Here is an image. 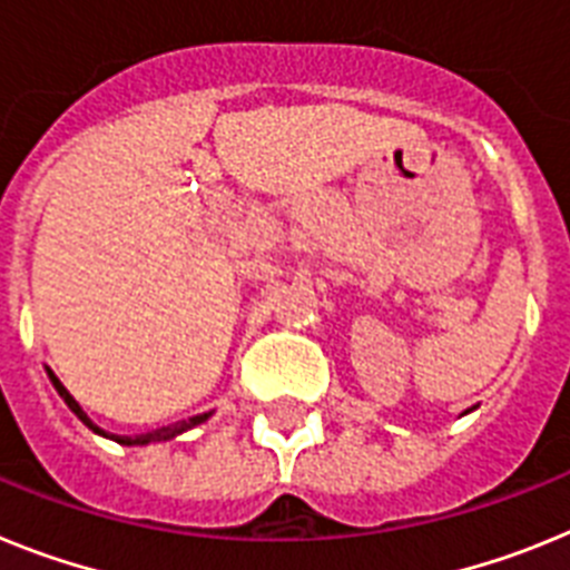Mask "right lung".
I'll return each instance as SVG.
<instances>
[{
	"label": "right lung",
	"mask_w": 570,
	"mask_h": 570,
	"mask_svg": "<svg viewBox=\"0 0 570 570\" xmlns=\"http://www.w3.org/2000/svg\"><path fill=\"white\" fill-rule=\"evenodd\" d=\"M48 379H51V384H53V387H57V393L62 395V402H66L68 407H71V413L77 415L79 422L86 424L88 430H94V433L108 435L106 430H100V428H97V424L91 422V419H88V415H86V410L79 407V404H77V399H73V395L68 393L66 387H62V381H59L57 375L51 373V370H48ZM209 415H212V413L191 415L189 422H177V424H168V428H157V430H151V433H140V435H108V439H114V442H117V444H126V448H135V444H151V442H168V439H175V435H180L183 430H191V428H197V424H203V422H206V419H209Z\"/></svg>",
	"instance_id": "1"
}]
</instances>
